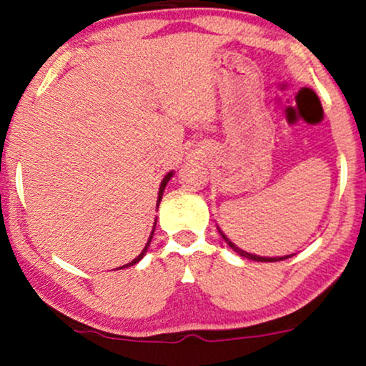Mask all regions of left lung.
Masks as SVG:
<instances>
[{
	"label": "left lung",
	"mask_w": 366,
	"mask_h": 366,
	"mask_svg": "<svg viewBox=\"0 0 366 366\" xmlns=\"http://www.w3.org/2000/svg\"><path fill=\"white\" fill-rule=\"evenodd\" d=\"M218 232H219V234H222V238L224 239V242H227V244L229 248L233 249L234 253H238L239 257H243V258H248V259H254V262H282V259H287V258H290V257H293V254H287V257H278V258H267V257H258V254H252V253H248V252H243L242 248H238L237 244H234L232 239L229 238H227V234H224L222 229L218 228Z\"/></svg>",
	"instance_id": "obj_1"
}]
</instances>
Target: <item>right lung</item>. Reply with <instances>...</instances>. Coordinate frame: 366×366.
Here are the masks:
<instances>
[{"label":"right lung","mask_w":366,"mask_h":366,"mask_svg":"<svg viewBox=\"0 0 366 366\" xmlns=\"http://www.w3.org/2000/svg\"><path fill=\"white\" fill-rule=\"evenodd\" d=\"M173 177V172H169L167 177L163 178V182H162V184H159V192H158V203H157V207L159 204V202H162V197H163V192H164V187H167V183L169 182V178ZM154 227H157V223H154ZM154 227H153V232H152V234H149V238H148V243L144 244V248H143V252L138 254L137 258L133 259V262H129V263H127V264H123V267H118L117 269H119V268H128V267H133V264H137L139 259H142L143 257H144V253H147V249H148V247H149V243H152V238H153V233H154Z\"/></svg>","instance_id":"obj_1"}]
</instances>
